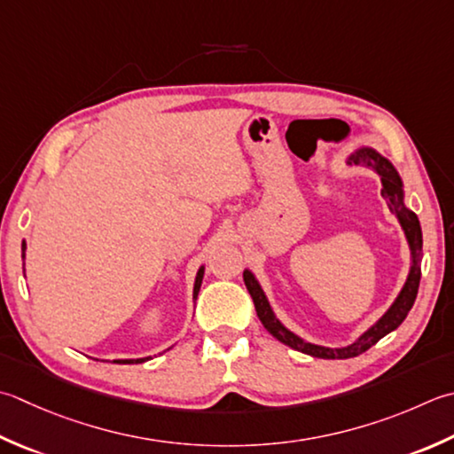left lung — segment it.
Instances as JSON below:
<instances>
[{"label": "left lung", "mask_w": 454, "mask_h": 454, "mask_svg": "<svg viewBox=\"0 0 454 454\" xmlns=\"http://www.w3.org/2000/svg\"><path fill=\"white\" fill-rule=\"evenodd\" d=\"M350 161L356 163V165L364 163V165L376 168V173L381 176V184H384V189H381V197L387 200L389 210H392L394 215L399 218V222H402V228L405 230L407 242H410V247H411L413 263H411L410 278H407L402 293H399L397 299L394 301V305L389 307L387 313L381 317L380 321L370 328V331L364 333L356 342L344 346V348H325V346H317V344L301 340L299 336H295L291 331H287V328L283 326L278 321V318H275L273 310L268 303V299H265L263 291L260 287V283L255 281V278L250 271H247V270L244 271V283H246V287H247V291H250V295L254 299L257 317H260L262 325L268 328L270 334H273L279 342L291 346L293 350H299L303 354H309V356L325 358V360H344V358L360 356L362 352H366L368 348H372V346H374L380 339H384L386 334L395 331V328L405 321L407 313L411 310V307L415 303V297H417V289H419V279H421V268H419L421 247H423L421 224H419V218H417L415 212H411L410 208H405L402 179H399L397 171L392 167V163L387 161V159H384L380 153H376L374 149H368V147L358 149L356 153L350 157Z\"/></svg>", "instance_id": "left-lung-1"}]
</instances>
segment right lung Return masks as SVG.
<instances>
[{"mask_svg": "<svg viewBox=\"0 0 454 454\" xmlns=\"http://www.w3.org/2000/svg\"><path fill=\"white\" fill-rule=\"evenodd\" d=\"M25 242H23V247H21V250H23V257H25ZM202 275H204V268H200L199 270V273H197V281H194V299H197V295H199V289H200V283H202ZM147 358H137V360H114V362H123V364H133V362H136V364H141V362H145Z\"/></svg>", "mask_w": 454, "mask_h": 454, "instance_id": "add662e5", "label": "right lung"}]
</instances>
